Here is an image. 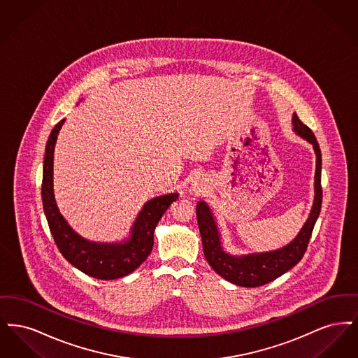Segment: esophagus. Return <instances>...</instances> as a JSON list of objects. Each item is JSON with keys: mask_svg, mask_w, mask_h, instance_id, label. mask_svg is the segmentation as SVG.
<instances>
[{"mask_svg": "<svg viewBox=\"0 0 358 358\" xmlns=\"http://www.w3.org/2000/svg\"><path fill=\"white\" fill-rule=\"evenodd\" d=\"M192 187L194 189V192H203L204 190V182L201 181V180H196V181H193V184H192Z\"/></svg>", "mask_w": 358, "mask_h": 358, "instance_id": "obj_1", "label": "esophagus"}]
</instances>
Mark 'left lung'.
Here are the masks:
<instances>
[{
	"label": "left lung",
	"mask_w": 358,
	"mask_h": 358,
	"mask_svg": "<svg viewBox=\"0 0 358 358\" xmlns=\"http://www.w3.org/2000/svg\"><path fill=\"white\" fill-rule=\"evenodd\" d=\"M292 130L313 145L317 155V166L314 177L315 196L311 212L296 238L289 244L270 252L241 256L229 255L222 250L220 232L209 206L204 201H199L196 206L197 222L200 228V235L203 238V250L206 262L215 270V273H219L225 280L236 286L259 287L267 285L280 275L287 273L294 266H296L306 252L314 225L320 216L322 205L321 149L314 133L298 118L296 114L292 115Z\"/></svg>",
	"instance_id": "8db88e82"
}]
</instances>
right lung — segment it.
<instances>
[{"mask_svg":"<svg viewBox=\"0 0 358 358\" xmlns=\"http://www.w3.org/2000/svg\"><path fill=\"white\" fill-rule=\"evenodd\" d=\"M64 123L60 120L51 131L45 146L41 197L53 240L69 263L88 276L111 280L136 270L150 255L154 229L178 193L154 197L143 205L131 227L130 238L122 243H95L79 236L59 212L53 194V152L57 134Z\"/></svg>","mask_w":358,"mask_h":358,"instance_id":"add662e5","label":"right lung"}]
</instances>
